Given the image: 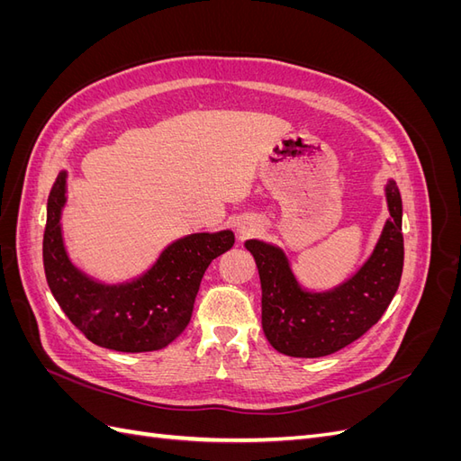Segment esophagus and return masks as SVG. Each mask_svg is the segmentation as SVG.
<instances>
[{
  "instance_id": "1",
  "label": "esophagus",
  "mask_w": 461,
  "mask_h": 461,
  "mask_svg": "<svg viewBox=\"0 0 461 461\" xmlns=\"http://www.w3.org/2000/svg\"><path fill=\"white\" fill-rule=\"evenodd\" d=\"M258 230V222L254 219H242L239 225H236V232L240 234V239H246V236L254 234Z\"/></svg>"
}]
</instances>
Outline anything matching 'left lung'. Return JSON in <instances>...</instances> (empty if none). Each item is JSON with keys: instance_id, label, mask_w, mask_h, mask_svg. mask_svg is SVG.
I'll return each mask as SVG.
<instances>
[{"instance_id": "obj_1", "label": "left lung", "mask_w": 461, "mask_h": 461, "mask_svg": "<svg viewBox=\"0 0 461 461\" xmlns=\"http://www.w3.org/2000/svg\"><path fill=\"white\" fill-rule=\"evenodd\" d=\"M390 219L369 259L342 285L327 292L305 290L286 254L263 240H246L261 281V325L276 352L321 357L366 334L393 302L403 267L402 198L394 180L384 188Z\"/></svg>"}]
</instances>
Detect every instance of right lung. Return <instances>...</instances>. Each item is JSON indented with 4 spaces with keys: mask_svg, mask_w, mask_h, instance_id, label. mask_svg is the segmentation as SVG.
Masks as SVG:
<instances>
[{
    "mask_svg": "<svg viewBox=\"0 0 461 461\" xmlns=\"http://www.w3.org/2000/svg\"><path fill=\"white\" fill-rule=\"evenodd\" d=\"M61 171L48 198L44 269L53 298L85 337L107 350L153 352L186 329L202 276L234 244L232 230L194 232L167 246L151 267L127 283L105 285L68 258L61 213L67 202Z\"/></svg>",
    "mask_w": 461,
    "mask_h": 461,
    "instance_id": "1",
    "label": "right lung"
}]
</instances>
